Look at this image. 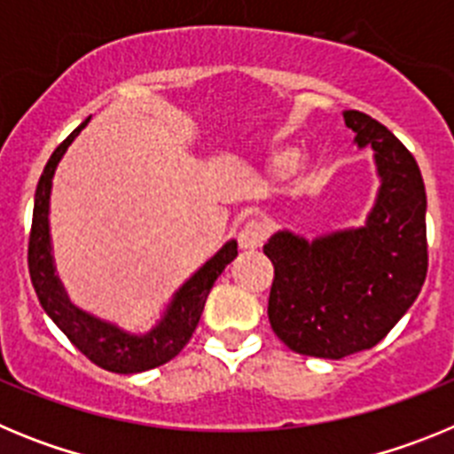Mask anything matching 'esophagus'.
<instances>
[{"mask_svg":"<svg viewBox=\"0 0 454 454\" xmlns=\"http://www.w3.org/2000/svg\"><path fill=\"white\" fill-rule=\"evenodd\" d=\"M263 240H266V227L259 220H247L239 230V246L243 250H256L263 246Z\"/></svg>","mask_w":454,"mask_h":454,"instance_id":"34e87169","label":"esophagus"}]
</instances>
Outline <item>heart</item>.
<instances>
[{"instance_id": "obj_1", "label": "heart", "mask_w": 454, "mask_h": 454, "mask_svg": "<svg viewBox=\"0 0 454 454\" xmlns=\"http://www.w3.org/2000/svg\"><path fill=\"white\" fill-rule=\"evenodd\" d=\"M300 152L295 147H282V150H277L270 159V170L272 175L277 177H288L295 168L300 166Z\"/></svg>"}]
</instances>
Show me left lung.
Instances as JSON below:
<instances>
[{
  "mask_svg": "<svg viewBox=\"0 0 454 454\" xmlns=\"http://www.w3.org/2000/svg\"><path fill=\"white\" fill-rule=\"evenodd\" d=\"M356 145L375 150L382 186L359 230L307 240L270 236L272 332L293 352L343 359L377 346L419 298L427 275L425 184L411 152L362 111H346Z\"/></svg>",
  "mask_w": 454,
  "mask_h": 454,
  "instance_id": "obj_1",
  "label": "left lung"
}]
</instances>
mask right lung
<instances>
[{
    "label": "right lung",
    "mask_w": 454,
    "mask_h": 454,
    "mask_svg": "<svg viewBox=\"0 0 454 454\" xmlns=\"http://www.w3.org/2000/svg\"><path fill=\"white\" fill-rule=\"evenodd\" d=\"M88 120H83L77 129L56 147L45 170L40 175L29 234V275L40 304L47 311V316L59 325V330L72 340V346L83 352L92 364H98L104 371L129 375V372H143L161 366V364L170 362L172 356H177L184 350V346L191 340L192 332L198 327L208 291H211L220 272L224 270V266L234 262L239 250H236V240L224 243L223 250L211 256L175 293L166 316L150 334H127L115 325L104 323V320L74 307L67 300L59 277L54 275L50 246V218L47 215H50L51 177H54L56 166L63 159L72 140L77 138L79 131L86 127Z\"/></svg>",
    "instance_id": "1"
}]
</instances>
